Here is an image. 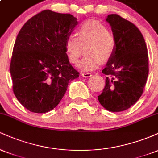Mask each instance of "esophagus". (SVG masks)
Masks as SVG:
<instances>
[{
  "mask_svg": "<svg viewBox=\"0 0 158 158\" xmlns=\"http://www.w3.org/2000/svg\"><path fill=\"white\" fill-rule=\"evenodd\" d=\"M81 75H82L83 77L85 78H88V77H90L92 76V74L90 73H81Z\"/></svg>",
  "mask_w": 158,
  "mask_h": 158,
  "instance_id": "obj_1",
  "label": "esophagus"
}]
</instances>
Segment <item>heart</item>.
<instances>
[{
    "instance_id": "heart-1",
    "label": "heart",
    "mask_w": 158,
    "mask_h": 158,
    "mask_svg": "<svg viewBox=\"0 0 158 158\" xmlns=\"http://www.w3.org/2000/svg\"><path fill=\"white\" fill-rule=\"evenodd\" d=\"M116 39L102 23L87 21L77 28L76 36L70 35L65 42V50L72 64H77L84 52L86 54L78 64L84 71L97 69L100 63L113 58L116 50Z\"/></svg>"
}]
</instances>
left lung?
Returning a JSON list of instances; mask_svg holds the SVG:
<instances>
[{"mask_svg": "<svg viewBox=\"0 0 158 158\" xmlns=\"http://www.w3.org/2000/svg\"><path fill=\"white\" fill-rule=\"evenodd\" d=\"M116 39L114 55L102 73L106 86L98 99L103 108L112 112L126 110L142 95L148 74L147 48L135 24L116 14L107 16Z\"/></svg>", "mask_w": 158, "mask_h": 158, "instance_id": "8db88e82", "label": "left lung"}]
</instances>
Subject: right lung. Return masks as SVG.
Masks as SVG:
<instances>
[{"label": "right lung", "mask_w": 158, "mask_h": 158, "mask_svg": "<svg viewBox=\"0 0 158 158\" xmlns=\"http://www.w3.org/2000/svg\"><path fill=\"white\" fill-rule=\"evenodd\" d=\"M77 18L44 10L29 19L14 45L10 73L14 94L22 106L43 114L56 108L79 72L70 64L65 42Z\"/></svg>", "instance_id": "1"}]
</instances>
